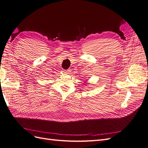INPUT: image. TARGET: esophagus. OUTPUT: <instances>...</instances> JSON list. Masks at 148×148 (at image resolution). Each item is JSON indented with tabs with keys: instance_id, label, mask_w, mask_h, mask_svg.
<instances>
[{
	"instance_id": "obj_1",
	"label": "esophagus",
	"mask_w": 148,
	"mask_h": 148,
	"mask_svg": "<svg viewBox=\"0 0 148 148\" xmlns=\"http://www.w3.org/2000/svg\"><path fill=\"white\" fill-rule=\"evenodd\" d=\"M64 72L65 73H69V70H64Z\"/></svg>"
}]
</instances>
